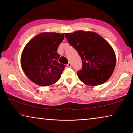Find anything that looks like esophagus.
I'll return each mask as SVG.
<instances>
[{"label":"esophagus","mask_w":133,"mask_h":133,"mask_svg":"<svg viewBox=\"0 0 133 133\" xmlns=\"http://www.w3.org/2000/svg\"><path fill=\"white\" fill-rule=\"evenodd\" d=\"M67 67H71V63L70 62H69V63L67 64Z\"/></svg>","instance_id":"obj_1"}]
</instances>
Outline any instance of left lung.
I'll return each mask as SVG.
<instances>
[{
	"label": "left lung",
	"instance_id": "1",
	"mask_svg": "<svg viewBox=\"0 0 133 133\" xmlns=\"http://www.w3.org/2000/svg\"><path fill=\"white\" fill-rule=\"evenodd\" d=\"M67 41L82 58V70L77 72L85 85L95 86L111 77L116 64L113 49L104 38L94 31L78 30L65 33Z\"/></svg>",
	"mask_w": 133,
	"mask_h": 133
}]
</instances>
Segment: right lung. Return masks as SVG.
Masks as SVG:
<instances>
[{"mask_svg":"<svg viewBox=\"0 0 133 133\" xmlns=\"http://www.w3.org/2000/svg\"><path fill=\"white\" fill-rule=\"evenodd\" d=\"M64 39V33L43 32L30 40L21 55V66L31 82L48 86L60 79L65 65L59 63L58 47Z\"/></svg>","mask_w":133,"mask_h":133,"instance_id":"obj_1","label":"right lung"}]
</instances>
